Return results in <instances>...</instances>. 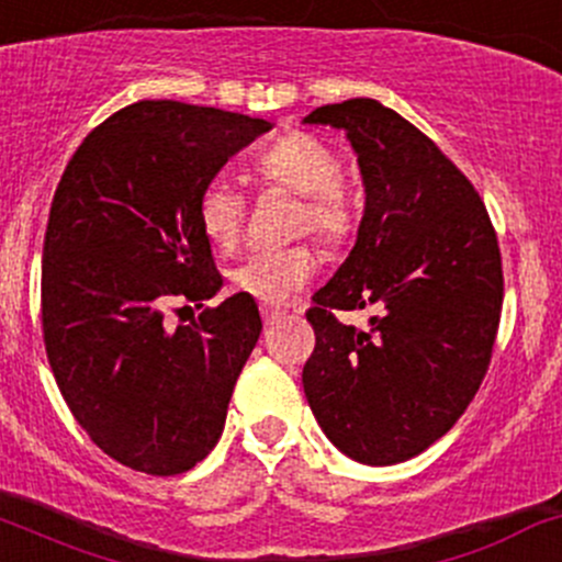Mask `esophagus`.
Segmentation results:
<instances>
[{
    "label": "esophagus",
    "mask_w": 562,
    "mask_h": 562,
    "mask_svg": "<svg viewBox=\"0 0 562 562\" xmlns=\"http://www.w3.org/2000/svg\"><path fill=\"white\" fill-rule=\"evenodd\" d=\"M282 315H285V312H282L280 306H269V304H261V317H263V323H266V326H271V323H277V321H280Z\"/></svg>",
    "instance_id": "obj_1"
}]
</instances>
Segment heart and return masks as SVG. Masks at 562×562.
Masks as SVG:
<instances>
[{"mask_svg": "<svg viewBox=\"0 0 562 562\" xmlns=\"http://www.w3.org/2000/svg\"><path fill=\"white\" fill-rule=\"evenodd\" d=\"M256 172L274 186L291 188L304 196L299 228H310L326 241H341L356 226V204L341 188L339 156L317 137L293 132L271 142L256 158ZM245 193L226 175L212 177L199 193V223L206 239L221 250H232L245 232ZM315 274L310 247H277L252 250L232 271V282L245 296L280 304L301 291Z\"/></svg>", "mask_w": 562, "mask_h": 562, "instance_id": "b5f03b06", "label": "heart"}]
</instances>
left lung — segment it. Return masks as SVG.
<instances>
[{"label":"left lung","instance_id":"obj_1","mask_svg":"<svg viewBox=\"0 0 562 562\" xmlns=\"http://www.w3.org/2000/svg\"><path fill=\"white\" fill-rule=\"evenodd\" d=\"M341 128L366 188L356 247L312 296L306 401L336 450L366 465L415 458L480 390L504 304L493 223L465 175L376 99L304 117ZM374 308L366 329L335 321Z\"/></svg>","mask_w":562,"mask_h":562}]
</instances>
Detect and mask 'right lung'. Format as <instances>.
I'll return each instance as SVG.
<instances>
[{"label": "right lung", "instance_id": "1", "mask_svg": "<svg viewBox=\"0 0 562 562\" xmlns=\"http://www.w3.org/2000/svg\"><path fill=\"white\" fill-rule=\"evenodd\" d=\"M274 123L196 104H128L69 158L43 247V336L64 401L93 445L153 476L193 469L217 445L261 315L245 293L191 326L169 299L223 285L199 193Z\"/></svg>", "mask_w": 562, "mask_h": 562}]
</instances>
